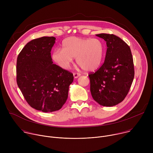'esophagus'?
I'll return each mask as SVG.
<instances>
[{
	"mask_svg": "<svg viewBox=\"0 0 153 153\" xmlns=\"http://www.w3.org/2000/svg\"><path fill=\"white\" fill-rule=\"evenodd\" d=\"M73 76H74V78H77L78 77H79L80 76V73H74L73 74Z\"/></svg>",
	"mask_w": 153,
	"mask_h": 153,
	"instance_id": "obj_1",
	"label": "esophagus"
}]
</instances>
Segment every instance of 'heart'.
Here are the masks:
<instances>
[{"label":"heart","instance_id":"b5f03b06","mask_svg":"<svg viewBox=\"0 0 153 153\" xmlns=\"http://www.w3.org/2000/svg\"><path fill=\"white\" fill-rule=\"evenodd\" d=\"M63 49L57 48L52 54L53 61L63 69H68L76 57V63L85 71L98 69L104 56V45L98 39L70 37L62 43Z\"/></svg>","mask_w":153,"mask_h":153}]
</instances>
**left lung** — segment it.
<instances>
[{
	"label": "left lung",
	"mask_w": 153,
	"mask_h": 153,
	"mask_svg": "<svg viewBox=\"0 0 153 153\" xmlns=\"http://www.w3.org/2000/svg\"><path fill=\"white\" fill-rule=\"evenodd\" d=\"M97 36L106 42L104 63L90 73V91L93 99L105 106L122 102L128 94L134 77L133 59L129 47L120 37L110 34Z\"/></svg>",
	"instance_id": "left-lung-1"
}]
</instances>
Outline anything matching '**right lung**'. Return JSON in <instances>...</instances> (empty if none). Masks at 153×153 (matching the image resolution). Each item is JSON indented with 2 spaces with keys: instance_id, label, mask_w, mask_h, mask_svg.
<instances>
[{
  "instance_id": "obj_1",
  "label": "right lung",
  "mask_w": 153,
  "mask_h": 153,
  "mask_svg": "<svg viewBox=\"0 0 153 153\" xmlns=\"http://www.w3.org/2000/svg\"><path fill=\"white\" fill-rule=\"evenodd\" d=\"M54 37L29 42L17 59V83L27 103L42 112L57 111L66 102L73 73L54 64L51 51Z\"/></svg>"
}]
</instances>
